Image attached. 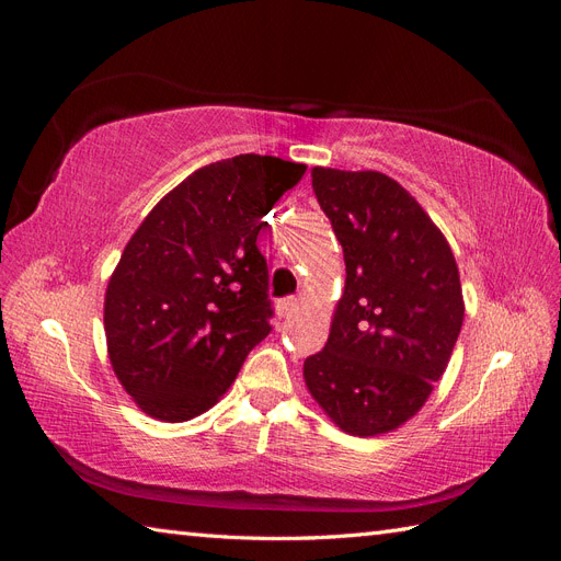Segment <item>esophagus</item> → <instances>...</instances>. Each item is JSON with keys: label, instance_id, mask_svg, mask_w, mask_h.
<instances>
[{"label": "esophagus", "instance_id": "34e87169", "mask_svg": "<svg viewBox=\"0 0 561 561\" xmlns=\"http://www.w3.org/2000/svg\"><path fill=\"white\" fill-rule=\"evenodd\" d=\"M297 309H299L297 297H285V299H278V304H276V311L280 318H290Z\"/></svg>", "mask_w": 561, "mask_h": 561}]
</instances>
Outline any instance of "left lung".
<instances>
[{"label": "left lung", "instance_id": "obj_1", "mask_svg": "<svg viewBox=\"0 0 561 561\" xmlns=\"http://www.w3.org/2000/svg\"><path fill=\"white\" fill-rule=\"evenodd\" d=\"M344 248L346 285L328 344L304 360L309 393L351 435L396 431L445 375L463 325L447 239L414 196L377 171H311Z\"/></svg>", "mask_w": 561, "mask_h": 561}]
</instances>
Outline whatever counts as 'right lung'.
I'll return each mask as SVG.
<instances>
[{
    "mask_svg": "<svg viewBox=\"0 0 561 561\" xmlns=\"http://www.w3.org/2000/svg\"><path fill=\"white\" fill-rule=\"evenodd\" d=\"M307 165L239 154L198 168L133 233L105 293L116 379L149 416L190 421L271 332L264 215Z\"/></svg>",
    "mask_w": 561,
    "mask_h": 561,
    "instance_id": "add662e5",
    "label": "right lung"
}]
</instances>
